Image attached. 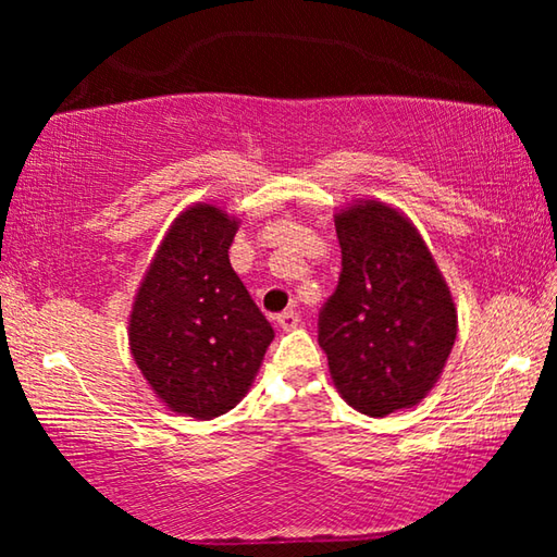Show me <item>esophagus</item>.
I'll return each mask as SVG.
<instances>
[{
    "instance_id": "34e87169",
    "label": "esophagus",
    "mask_w": 557,
    "mask_h": 557,
    "mask_svg": "<svg viewBox=\"0 0 557 557\" xmlns=\"http://www.w3.org/2000/svg\"><path fill=\"white\" fill-rule=\"evenodd\" d=\"M277 324L285 329V332H289V329L299 326V312H295V309H285V312L277 314Z\"/></svg>"
}]
</instances>
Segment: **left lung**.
I'll return each instance as SVG.
<instances>
[{
    "instance_id": "obj_1",
    "label": "left lung",
    "mask_w": 557,
    "mask_h": 557,
    "mask_svg": "<svg viewBox=\"0 0 557 557\" xmlns=\"http://www.w3.org/2000/svg\"><path fill=\"white\" fill-rule=\"evenodd\" d=\"M342 272L319 309V346L342 398L385 418L418 405L455 346L457 312L428 245L391 206L336 215Z\"/></svg>"
}]
</instances>
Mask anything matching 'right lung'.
Listing matches in <instances>:
<instances>
[{"label": "right lung", "mask_w": 557, "mask_h": 557, "mask_svg": "<svg viewBox=\"0 0 557 557\" xmlns=\"http://www.w3.org/2000/svg\"><path fill=\"white\" fill-rule=\"evenodd\" d=\"M238 223L199 203L169 228L129 317L132 356L174 412L211 420L248 393L272 332L231 268Z\"/></svg>", "instance_id": "right-lung-1"}]
</instances>
